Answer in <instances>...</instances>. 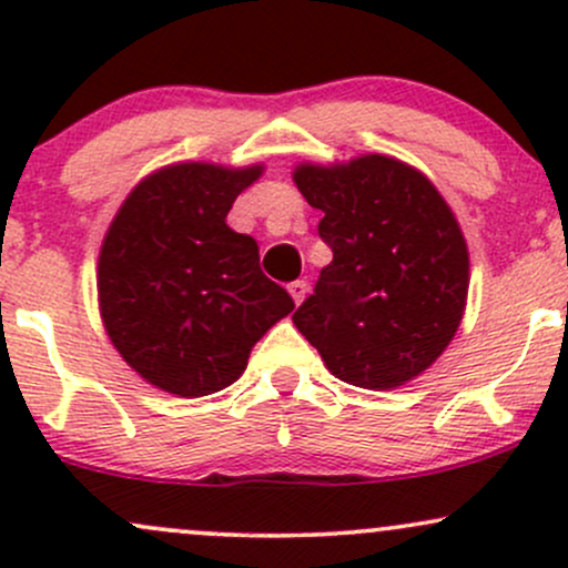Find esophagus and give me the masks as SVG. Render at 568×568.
I'll return each instance as SVG.
<instances>
[{"label":"esophagus","mask_w":568,"mask_h":568,"mask_svg":"<svg viewBox=\"0 0 568 568\" xmlns=\"http://www.w3.org/2000/svg\"><path fill=\"white\" fill-rule=\"evenodd\" d=\"M306 291H310V285H306V280H293V283L288 285V293H291V298H293V304H302L304 302V296H306Z\"/></svg>","instance_id":"obj_1"}]
</instances>
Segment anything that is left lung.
<instances>
[{
	"instance_id": "left-lung-1",
	"label": "left lung",
	"mask_w": 568,
	"mask_h": 568,
	"mask_svg": "<svg viewBox=\"0 0 568 568\" xmlns=\"http://www.w3.org/2000/svg\"><path fill=\"white\" fill-rule=\"evenodd\" d=\"M323 211L317 232L334 251L315 293L293 312L302 336L336 379L395 389L452 344L467 306L470 253L433 181L387 154L293 171Z\"/></svg>"
}]
</instances>
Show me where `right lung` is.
Here are the masks:
<instances>
[{
	"label": "right lung",
	"instance_id": "add662e5",
	"mask_svg": "<svg viewBox=\"0 0 568 568\" xmlns=\"http://www.w3.org/2000/svg\"><path fill=\"white\" fill-rule=\"evenodd\" d=\"M264 165L175 162L133 186L98 253V310L143 382L179 397L240 379L253 344L285 315L288 291L258 266L256 240L226 226Z\"/></svg>",
	"mask_w": 568,
	"mask_h": 568
}]
</instances>
